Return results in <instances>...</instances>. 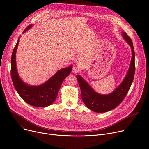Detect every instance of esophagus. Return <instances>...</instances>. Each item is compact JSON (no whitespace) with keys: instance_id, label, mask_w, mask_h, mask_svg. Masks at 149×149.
<instances>
[{"instance_id":"esophagus-1","label":"esophagus","mask_w":149,"mask_h":149,"mask_svg":"<svg viewBox=\"0 0 149 149\" xmlns=\"http://www.w3.org/2000/svg\"><path fill=\"white\" fill-rule=\"evenodd\" d=\"M72 72H73V73H74V74H77V73H78V68L77 67H72Z\"/></svg>"}]
</instances>
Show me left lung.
Here are the masks:
<instances>
[{"label":"left lung","mask_w":149,"mask_h":149,"mask_svg":"<svg viewBox=\"0 0 149 149\" xmlns=\"http://www.w3.org/2000/svg\"><path fill=\"white\" fill-rule=\"evenodd\" d=\"M123 38L130 46L132 51V61L126 76L120 86L111 93L107 95L95 92L79 75L77 78L81 91V97L87 107L96 113H105L110 111L123 101L131 87L135 73V54L133 42L125 32H122Z\"/></svg>","instance_id":"8db88e82"}]
</instances>
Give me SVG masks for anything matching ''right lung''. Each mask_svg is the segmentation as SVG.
Segmentation results:
<instances>
[{
    "mask_svg": "<svg viewBox=\"0 0 149 149\" xmlns=\"http://www.w3.org/2000/svg\"><path fill=\"white\" fill-rule=\"evenodd\" d=\"M32 26H28L23 33L29 29ZM19 40V38L11 57L10 73L13 86L20 97L28 104L38 107H47L55 101L63 81L71 73L72 66L61 69L49 79L40 86H29L20 78L16 69V52Z\"/></svg>",
    "mask_w": 149,
    "mask_h": 149,
    "instance_id": "obj_1",
    "label": "right lung"
}]
</instances>
